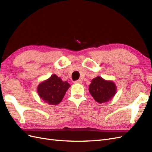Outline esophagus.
Returning <instances> with one entry per match:
<instances>
[{"instance_id":"esophagus-1","label":"esophagus","mask_w":152,"mask_h":152,"mask_svg":"<svg viewBox=\"0 0 152 152\" xmlns=\"http://www.w3.org/2000/svg\"><path fill=\"white\" fill-rule=\"evenodd\" d=\"M81 83H82V80H78L77 81H75V83H79V84H81Z\"/></svg>"}]
</instances>
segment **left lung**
I'll use <instances>...</instances> for the list:
<instances>
[{"instance_id":"left-lung-1","label":"left lung","mask_w":152,"mask_h":152,"mask_svg":"<svg viewBox=\"0 0 152 152\" xmlns=\"http://www.w3.org/2000/svg\"><path fill=\"white\" fill-rule=\"evenodd\" d=\"M88 91L97 102L104 103L114 98L117 92V87L114 81L98 76L92 80Z\"/></svg>"}]
</instances>
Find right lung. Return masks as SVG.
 Segmentation results:
<instances>
[{
  "instance_id": "add662e5",
  "label": "right lung",
  "mask_w": 152,
  "mask_h": 152,
  "mask_svg": "<svg viewBox=\"0 0 152 152\" xmlns=\"http://www.w3.org/2000/svg\"><path fill=\"white\" fill-rule=\"evenodd\" d=\"M70 87L71 85L67 81H63L60 77L53 75L38 85L37 92L44 102L56 105L61 102Z\"/></svg>"
}]
</instances>
